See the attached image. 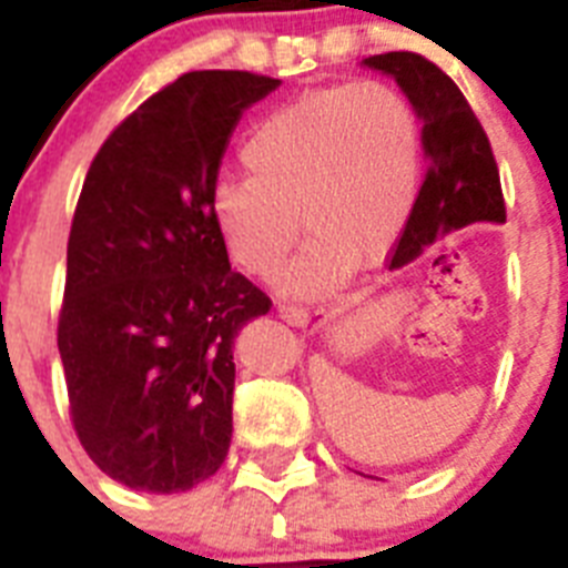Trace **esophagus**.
<instances>
[{
    "mask_svg": "<svg viewBox=\"0 0 568 568\" xmlns=\"http://www.w3.org/2000/svg\"><path fill=\"white\" fill-rule=\"evenodd\" d=\"M278 318L287 321L290 327H307L310 313L304 307H290V304H278Z\"/></svg>",
    "mask_w": 568,
    "mask_h": 568,
    "instance_id": "obj_1",
    "label": "esophagus"
}]
</instances>
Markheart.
Here are the masks:
<instances>
[{"instance_id": "b5f03b06", "label": "heart", "mask_w": 568, "mask_h": 568, "mask_svg": "<svg viewBox=\"0 0 568 568\" xmlns=\"http://www.w3.org/2000/svg\"><path fill=\"white\" fill-rule=\"evenodd\" d=\"M250 179H222L210 219L241 273H278L284 293L324 295L353 267H375L404 235L424 179V122L375 79L313 90L261 119L241 148Z\"/></svg>"}]
</instances>
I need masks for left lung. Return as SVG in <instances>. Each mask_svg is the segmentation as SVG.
Masks as SVG:
<instances>
[{
  "instance_id": "obj_1",
  "label": "left lung",
  "mask_w": 568,
  "mask_h": 568,
  "mask_svg": "<svg viewBox=\"0 0 568 568\" xmlns=\"http://www.w3.org/2000/svg\"><path fill=\"white\" fill-rule=\"evenodd\" d=\"M361 64L395 79L424 122L426 179L389 270L406 267L435 239L464 230L466 224H504L498 164L458 84L438 64L406 50L369 57Z\"/></svg>"
}]
</instances>
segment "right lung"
<instances>
[{
	"label": "right lung",
	"mask_w": 568,
	"mask_h": 568,
	"mask_svg": "<svg viewBox=\"0 0 568 568\" xmlns=\"http://www.w3.org/2000/svg\"><path fill=\"white\" fill-rule=\"evenodd\" d=\"M193 70L110 133L68 239L59 355L90 460L153 495L219 471L233 438V349L270 298L230 270L210 219L230 135L278 88Z\"/></svg>",
	"instance_id": "right-lung-1"
}]
</instances>
